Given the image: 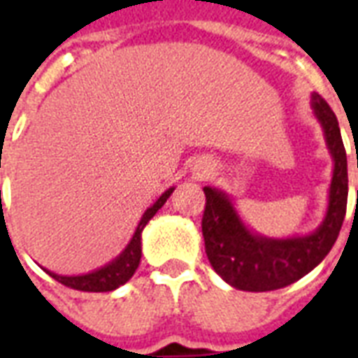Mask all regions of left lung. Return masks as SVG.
Segmentation results:
<instances>
[{"mask_svg": "<svg viewBox=\"0 0 358 358\" xmlns=\"http://www.w3.org/2000/svg\"><path fill=\"white\" fill-rule=\"evenodd\" d=\"M312 109L334 162L327 215L312 234L286 239L255 234L239 219L227 193L204 187L202 236L208 260L219 277L236 289L271 292L299 280L329 255L338 238L348 208V157L336 115L316 92L312 94Z\"/></svg>", "mask_w": 358, "mask_h": 358, "instance_id": "1", "label": "left lung"}]
</instances>
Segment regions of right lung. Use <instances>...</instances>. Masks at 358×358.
Returning a JSON list of instances; mask_svg holds the SVG:
<instances>
[{
  "label": "right lung",
  "instance_id": "add662e5",
  "mask_svg": "<svg viewBox=\"0 0 358 358\" xmlns=\"http://www.w3.org/2000/svg\"><path fill=\"white\" fill-rule=\"evenodd\" d=\"M174 191V187H169L165 193H163L159 199H157L154 204H152L145 213H143V217H141L139 224H137V229H135L134 238L129 239V243L126 245V249L120 252L113 262H109L108 266L100 267L96 271L87 273V275H78V277H63V275H55V273L44 271L53 277L55 280H59L64 286H69V288L80 289V292H113L119 286L126 284L129 278L134 277L135 269L139 267L141 262V232L146 227V223L150 221L159 208L167 202V199L171 196V193Z\"/></svg>",
  "mask_w": 358,
  "mask_h": 358
}]
</instances>
